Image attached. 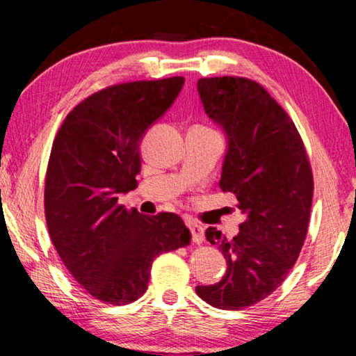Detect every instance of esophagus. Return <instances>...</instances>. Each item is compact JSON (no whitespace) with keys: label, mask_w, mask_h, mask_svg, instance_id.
<instances>
[{"label":"esophagus","mask_w":356,"mask_h":356,"mask_svg":"<svg viewBox=\"0 0 356 356\" xmlns=\"http://www.w3.org/2000/svg\"><path fill=\"white\" fill-rule=\"evenodd\" d=\"M188 225H189V230L193 233V241L196 243V245H201L204 241V228L196 222H189Z\"/></svg>","instance_id":"1"}]
</instances>
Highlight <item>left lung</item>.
<instances>
[{"label": "left lung", "instance_id": "8db88e82", "mask_svg": "<svg viewBox=\"0 0 356 356\" xmlns=\"http://www.w3.org/2000/svg\"><path fill=\"white\" fill-rule=\"evenodd\" d=\"M197 90L228 138L218 184L235 194L246 220L233 238L207 228L227 272L216 285H197L196 293L216 308L238 311L279 289L298 259L309 225L313 170L295 123L256 81L202 77Z\"/></svg>", "mask_w": 356, "mask_h": 356}]
</instances>
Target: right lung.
<instances>
[{
	"instance_id": "obj_1",
	"label": "right lung",
	"mask_w": 356,
	"mask_h": 356,
	"mask_svg": "<svg viewBox=\"0 0 356 356\" xmlns=\"http://www.w3.org/2000/svg\"><path fill=\"white\" fill-rule=\"evenodd\" d=\"M183 84L177 76L105 87L70 111L53 140L43 194L50 240L77 284L106 305L143 296L155 257L191 243L177 213L118 204L138 186L140 139Z\"/></svg>"
}]
</instances>
